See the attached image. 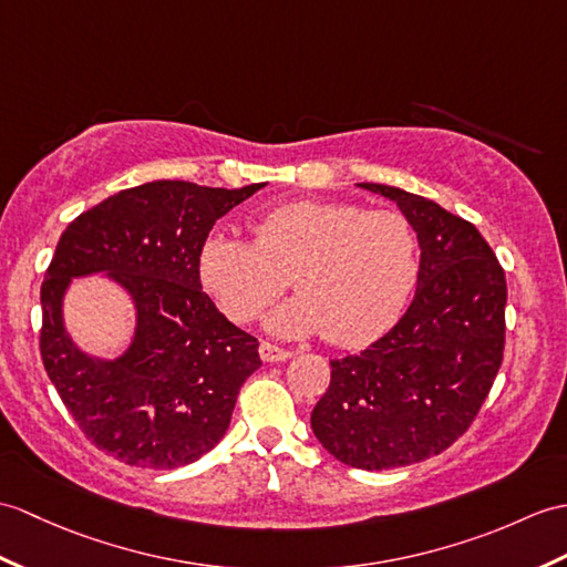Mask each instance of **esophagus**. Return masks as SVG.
Instances as JSON below:
<instances>
[{
  "mask_svg": "<svg viewBox=\"0 0 567 567\" xmlns=\"http://www.w3.org/2000/svg\"><path fill=\"white\" fill-rule=\"evenodd\" d=\"M258 352H260V358L266 360V362H282V360L289 358V354H292L287 348H280V346L270 343V340H262Z\"/></svg>",
  "mask_w": 567,
  "mask_h": 567,
  "instance_id": "obj_1",
  "label": "esophagus"
}]
</instances>
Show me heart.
<instances>
[{
  "mask_svg": "<svg viewBox=\"0 0 567 567\" xmlns=\"http://www.w3.org/2000/svg\"><path fill=\"white\" fill-rule=\"evenodd\" d=\"M254 234L215 231L200 248L203 282L236 323L254 321L292 278L299 297L272 313L275 331L360 348L399 321L415 289L417 236L399 209L292 200L266 209Z\"/></svg>",
  "mask_w": 567,
  "mask_h": 567,
  "instance_id": "obj_1",
  "label": "heart"
}]
</instances>
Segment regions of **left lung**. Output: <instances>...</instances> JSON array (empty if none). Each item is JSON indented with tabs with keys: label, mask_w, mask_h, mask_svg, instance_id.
<instances>
[{
	"label": "left lung",
	"mask_w": 567,
	"mask_h": 567,
	"mask_svg": "<svg viewBox=\"0 0 567 567\" xmlns=\"http://www.w3.org/2000/svg\"><path fill=\"white\" fill-rule=\"evenodd\" d=\"M396 200L420 244L417 289L377 343L331 360L311 427L338 462L384 471L437 456L488 399L505 352V270L481 231L427 197L360 183Z\"/></svg>",
	"instance_id": "1"
}]
</instances>
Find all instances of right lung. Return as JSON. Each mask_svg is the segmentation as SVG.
<instances>
[{
	"label": "right lung",
	"mask_w": 567,
	"mask_h": 567,
	"mask_svg": "<svg viewBox=\"0 0 567 567\" xmlns=\"http://www.w3.org/2000/svg\"><path fill=\"white\" fill-rule=\"evenodd\" d=\"M262 186L152 181L62 231L41 285V358L84 437L117 462L186 466L227 432L241 384L260 367L258 338L203 292L200 248L215 221ZM89 271H111L136 299V343L115 363L79 353L63 333V289Z\"/></svg>",
	"instance_id": "obj_1"
}]
</instances>
